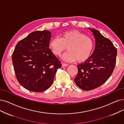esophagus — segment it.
<instances>
[{"label": "esophagus", "mask_w": 124, "mask_h": 124, "mask_svg": "<svg viewBox=\"0 0 124 124\" xmlns=\"http://www.w3.org/2000/svg\"><path fill=\"white\" fill-rule=\"evenodd\" d=\"M68 65L67 64H66V63H62V66L63 67H67Z\"/></svg>", "instance_id": "esophagus-1"}]
</instances>
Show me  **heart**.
I'll return each mask as SVG.
<instances>
[{"instance_id": "obj_1", "label": "heart", "mask_w": 124, "mask_h": 124, "mask_svg": "<svg viewBox=\"0 0 124 124\" xmlns=\"http://www.w3.org/2000/svg\"><path fill=\"white\" fill-rule=\"evenodd\" d=\"M49 48L57 56H60L67 49L68 51L62 56L67 62H83L87 60L93 48V40L77 30H70L54 37L49 42Z\"/></svg>"}]
</instances>
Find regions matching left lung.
<instances>
[{
	"mask_svg": "<svg viewBox=\"0 0 124 124\" xmlns=\"http://www.w3.org/2000/svg\"><path fill=\"white\" fill-rule=\"evenodd\" d=\"M94 36L95 46L91 56L78 65V72L75 79L76 85L84 90L102 85L111 76L116 63L117 50L111 41L100 32L88 28Z\"/></svg>",
	"mask_w": 124,
	"mask_h": 124,
	"instance_id": "left-lung-1",
	"label": "left lung"
}]
</instances>
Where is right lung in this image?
Returning a JSON list of instances; mask_svg holds the SVG:
<instances>
[{
    "label": "right lung",
    "mask_w": 124,
    "mask_h": 124,
    "mask_svg": "<svg viewBox=\"0 0 124 124\" xmlns=\"http://www.w3.org/2000/svg\"><path fill=\"white\" fill-rule=\"evenodd\" d=\"M51 33L32 32L17 44L12 54L16 78L21 86L40 93L52 85L61 64L49 48Z\"/></svg>",
    "instance_id": "add662e5"
}]
</instances>
